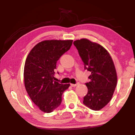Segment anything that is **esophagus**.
I'll return each instance as SVG.
<instances>
[{
	"label": "esophagus",
	"mask_w": 135,
	"mask_h": 135,
	"mask_svg": "<svg viewBox=\"0 0 135 135\" xmlns=\"http://www.w3.org/2000/svg\"><path fill=\"white\" fill-rule=\"evenodd\" d=\"M79 83H77V84H71V86L72 87H75V86H77V85H78Z\"/></svg>",
	"instance_id": "esophagus-1"
}]
</instances>
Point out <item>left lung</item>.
<instances>
[{"label":"left lung","mask_w":135,"mask_h":135,"mask_svg":"<svg viewBox=\"0 0 135 135\" xmlns=\"http://www.w3.org/2000/svg\"><path fill=\"white\" fill-rule=\"evenodd\" d=\"M84 68L91 72L86 83L88 92L83 104L92 110L103 108L110 101L117 82L115 65L109 52L97 43L87 38L74 42Z\"/></svg>","instance_id":"obj_1"}]
</instances>
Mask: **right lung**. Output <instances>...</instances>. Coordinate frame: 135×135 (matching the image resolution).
Segmentation results:
<instances>
[{"label": "right lung", "instance_id": "right-lung-1", "mask_svg": "<svg viewBox=\"0 0 135 135\" xmlns=\"http://www.w3.org/2000/svg\"><path fill=\"white\" fill-rule=\"evenodd\" d=\"M73 40H47L35 46L24 69V85L30 98L41 111L49 113L59 106L70 84L54 81L56 62L70 49Z\"/></svg>", "mask_w": 135, "mask_h": 135}]
</instances>
